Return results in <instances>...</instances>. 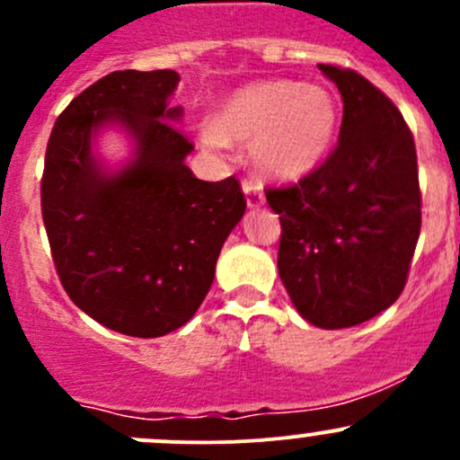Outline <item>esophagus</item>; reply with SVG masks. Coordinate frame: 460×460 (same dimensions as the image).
Listing matches in <instances>:
<instances>
[{
	"label": "esophagus",
	"instance_id": "34e87169",
	"mask_svg": "<svg viewBox=\"0 0 460 460\" xmlns=\"http://www.w3.org/2000/svg\"><path fill=\"white\" fill-rule=\"evenodd\" d=\"M243 191L244 198H247V207H260V204H264L262 187L258 182H253V180H244Z\"/></svg>",
	"mask_w": 460,
	"mask_h": 460
}]
</instances>
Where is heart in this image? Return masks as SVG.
<instances>
[{"instance_id":"1","label":"heart","mask_w":460,"mask_h":460,"mask_svg":"<svg viewBox=\"0 0 460 460\" xmlns=\"http://www.w3.org/2000/svg\"><path fill=\"white\" fill-rule=\"evenodd\" d=\"M338 124L336 100L324 86L267 80L235 91L204 124L211 151L249 144L260 173L294 180L323 160Z\"/></svg>"}]
</instances>
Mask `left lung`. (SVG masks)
<instances>
[{"mask_svg":"<svg viewBox=\"0 0 460 460\" xmlns=\"http://www.w3.org/2000/svg\"><path fill=\"white\" fill-rule=\"evenodd\" d=\"M342 97L338 144L296 184L267 189L280 216L278 273L305 320L345 329L396 303L420 234L414 136L351 68L318 64Z\"/></svg>","mask_w":460,"mask_h":460,"instance_id":"obj_1","label":"left lung"}]
</instances>
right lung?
<instances>
[{"instance_id":"1","label":"right lung","mask_w":460,"mask_h":460,"mask_svg":"<svg viewBox=\"0 0 460 460\" xmlns=\"http://www.w3.org/2000/svg\"><path fill=\"white\" fill-rule=\"evenodd\" d=\"M175 71H115L82 91L55 122L41 175V217L68 298L113 332L157 338L202 305L226 235L247 200L235 175L204 182L193 144L169 109ZM119 123L137 142L115 174L92 155L94 133Z\"/></svg>"}]
</instances>
